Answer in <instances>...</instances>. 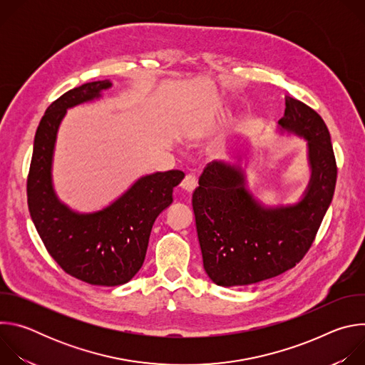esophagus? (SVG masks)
Wrapping results in <instances>:
<instances>
[{"mask_svg": "<svg viewBox=\"0 0 365 365\" xmlns=\"http://www.w3.org/2000/svg\"><path fill=\"white\" fill-rule=\"evenodd\" d=\"M180 186H182L183 190L192 193V192L195 190V187L197 186V180H196V178H195L193 175H187V176L183 179V182L180 183Z\"/></svg>", "mask_w": 365, "mask_h": 365, "instance_id": "34e87169", "label": "esophagus"}]
</instances>
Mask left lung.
I'll return each instance as SVG.
<instances>
[{
  "label": "left lung",
  "instance_id": "1",
  "mask_svg": "<svg viewBox=\"0 0 365 365\" xmlns=\"http://www.w3.org/2000/svg\"><path fill=\"white\" fill-rule=\"evenodd\" d=\"M279 128L307 141L312 173L297 203L263 206L247 189L240 165L224 162L205 168L192 195L203 269L218 286L254 284L294 267L331 205L338 169L325 121L306 103L286 96Z\"/></svg>",
  "mask_w": 365,
  "mask_h": 365
}]
</instances>
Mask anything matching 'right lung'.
I'll list each match as a JSON object with an SVG mask.
<instances>
[{
  "mask_svg": "<svg viewBox=\"0 0 365 365\" xmlns=\"http://www.w3.org/2000/svg\"><path fill=\"white\" fill-rule=\"evenodd\" d=\"M111 85L88 82L50 103L36 131L27 178L29 211L46 250L68 274L93 286H120L137 274L153 224L185 178L180 170L143 176L111 205L91 214L75 212L58 199L51 165L66 110L99 98Z\"/></svg>",
  "mask_w": 365,
  "mask_h": 365,
  "instance_id": "1",
  "label": "right lung"
}]
</instances>
